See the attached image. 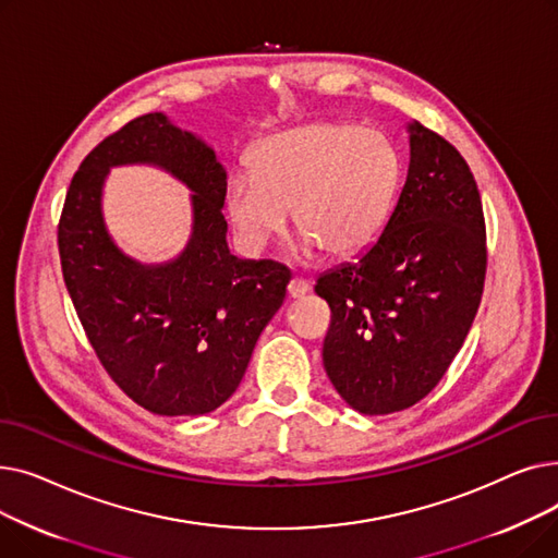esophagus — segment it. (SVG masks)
Listing matches in <instances>:
<instances>
[{
    "mask_svg": "<svg viewBox=\"0 0 558 558\" xmlns=\"http://www.w3.org/2000/svg\"><path fill=\"white\" fill-rule=\"evenodd\" d=\"M310 291V282L307 280H301V278H291L289 284H287V294L289 299H301L305 296Z\"/></svg>",
    "mask_w": 558,
    "mask_h": 558,
    "instance_id": "obj_1",
    "label": "esophagus"
}]
</instances>
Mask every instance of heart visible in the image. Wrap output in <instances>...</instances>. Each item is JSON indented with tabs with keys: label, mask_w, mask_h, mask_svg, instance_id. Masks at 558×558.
I'll use <instances>...</instances> for the list:
<instances>
[{
	"label": "heart",
	"mask_w": 558,
	"mask_h": 558,
	"mask_svg": "<svg viewBox=\"0 0 558 558\" xmlns=\"http://www.w3.org/2000/svg\"><path fill=\"white\" fill-rule=\"evenodd\" d=\"M398 146L350 122H314L264 140L253 173H234L226 203L251 251H262L294 208L307 248L355 257L385 230L402 187Z\"/></svg>",
	"instance_id": "b5f03b06"
}]
</instances>
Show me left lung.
Instances as JSON below:
<instances>
[{
    "instance_id": "8db88e82",
    "label": "left lung",
    "mask_w": 558,
    "mask_h": 558,
    "mask_svg": "<svg viewBox=\"0 0 558 558\" xmlns=\"http://www.w3.org/2000/svg\"><path fill=\"white\" fill-rule=\"evenodd\" d=\"M486 278V226L473 171L438 133L409 124V169L383 234L316 280L332 324L324 366L360 414L423 400L471 330Z\"/></svg>"
}]
</instances>
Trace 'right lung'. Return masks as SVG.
Returning a JSON list of instances; mask_svg holds the SVG:
<instances>
[{
	"label": "right lung",
	"mask_w": 558,
	"mask_h": 558,
	"mask_svg": "<svg viewBox=\"0 0 558 558\" xmlns=\"http://www.w3.org/2000/svg\"><path fill=\"white\" fill-rule=\"evenodd\" d=\"M117 163L162 166L195 192L193 238L175 260L140 265L109 240L100 190ZM223 201L226 169L210 146L149 112L85 156L58 221L63 280L87 341L112 383L160 416L223 404L287 294L280 264L230 255Z\"/></svg>",
	"instance_id": "1"
}]
</instances>
